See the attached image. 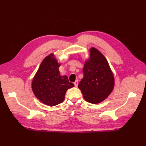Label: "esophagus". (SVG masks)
Here are the masks:
<instances>
[{"mask_svg":"<svg viewBox=\"0 0 146 146\" xmlns=\"http://www.w3.org/2000/svg\"><path fill=\"white\" fill-rule=\"evenodd\" d=\"M74 85H75V86H76V87H77V86H78V80H76V81H75V82H74Z\"/></svg>","mask_w":146,"mask_h":146,"instance_id":"obj_1","label":"esophagus"}]
</instances>
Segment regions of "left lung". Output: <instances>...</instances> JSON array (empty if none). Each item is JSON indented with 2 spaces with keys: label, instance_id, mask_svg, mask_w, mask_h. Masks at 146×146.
<instances>
[{
  "label": "left lung",
  "instance_id": "8db88e82",
  "mask_svg": "<svg viewBox=\"0 0 146 146\" xmlns=\"http://www.w3.org/2000/svg\"><path fill=\"white\" fill-rule=\"evenodd\" d=\"M83 78L78 87L88 102L96 104L107 99L114 86L113 73L108 61L97 48L91 47L90 58L84 64Z\"/></svg>",
  "mask_w": 146,
  "mask_h": 146
}]
</instances>
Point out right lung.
<instances>
[{"mask_svg": "<svg viewBox=\"0 0 146 146\" xmlns=\"http://www.w3.org/2000/svg\"><path fill=\"white\" fill-rule=\"evenodd\" d=\"M60 66L54 54L48 55L42 60L32 83L35 96L50 107L63 102L66 91L74 86L67 76H60Z\"/></svg>", "mask_w": 146, "mask_h": 146, "instance_id": "obj_1", "label": "right lung"}]
</instances>
